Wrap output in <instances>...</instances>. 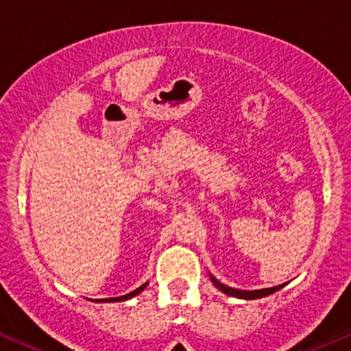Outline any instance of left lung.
Here are the masks:
<instances>
[{
	"label": "left lung",
	"instance_id": "1",
	"mask_svg": "<svg viewBox=\"0 0 351 351\" xmlns=\"http://www.w3.org/2000/svg\"><path fill=\"white\" fill-rule=\"evenodd\" d=\"M208 277H210V282L214 283L215 288H219L221 293L228 295V296H233V298H239V300H257V298H264V296H269L275 293V291H278L280 288H283L287 285V283H282V285H277V287H272V288H263V290H239V288H232V287H227L225 283H221L220 280H217V278L208 272Z\"/></svg>",
	"mask_w": 351,
	"mask_h": 351
}]
</instances>
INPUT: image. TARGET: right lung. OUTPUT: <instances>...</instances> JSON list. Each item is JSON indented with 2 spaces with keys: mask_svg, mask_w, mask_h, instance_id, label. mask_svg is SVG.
<instances>
[{
  "mask_svg": "<svg viewBox=\"0 0 351 351\" xmlns=\"http://www.w3.org/2000/svg\"><path fill=\"white\" fill-rule=\"evenodd\" d=\"M149 285V282H145V283H143V285H141L139 288H136L134 291H131V293H128V295H123V296H117V298H105V300H97V303H117V301H126V300H131L132 296H136V295H139L141 291H144L145 290V287ZM95 301V300H94Z\"/></svg>",
  "mask_w": 351,
  "mask_h": 351,
  "instance_id": "right-lung-1",
  "label": "right lung"
}]
</instances>
